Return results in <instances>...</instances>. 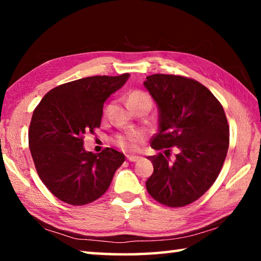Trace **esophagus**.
Masks as SVG:
<instances>
[{"instance_id": "1", "label": "esophagus", "mask_w": 261, "mask_h": 261, "mask_svg": "<svg viewBox=\"0 0 261 261\" xmlns=\"http://www.w3.org/2000/svg\"><path fill=\"white\" fill-rule=\"evenodd\" d=\"M126 159H127V161H130V162H136V161L139 160L140 156H138V155H127Z\"/></svg>"}]
</instances>
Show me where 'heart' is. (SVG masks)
<instances>
[{
    "instance_id": "b5f03b06",
    "label": "heart",
    "mask_w": 261,
    "mask_h": 261,
    "mask_svg": "<svg viewBox=\"0 0 261 261\" xmlns=\"http://www.w3.org/2000/svg\"><path fill=\"white\" fill-rule=\"evenodd\" d=\"M127 102L130 105L136 103H149L151 105V98L147 93L141 91H135L129 95ZM116 143L120 147H122L125 151H134L136 149L137 145H138L141 140H143V135L138 131H131L127 132L125 135H120L116 137Z\"/></svg>"
}]
</instances>
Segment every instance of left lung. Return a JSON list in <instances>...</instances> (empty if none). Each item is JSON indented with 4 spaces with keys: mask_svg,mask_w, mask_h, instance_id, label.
I'll return each mask as SVG.
<instances>
[{
    "mask_svg": "<svg viewBox=\"0 0 261 261\" xmlns=\"http://www.w3.org/2000/svg\"><path fill=\"white\" fill-rule=\"evenodd\" d=\"M144 86L155 101L159 130L151 147L165 154L148 156L154 171L148 193L161 204L182 207L208 190L221 171L229 147L226 114L208 88L193 79L155 73ZM180 153L171 163V147Z\"/></svg>",
    "mask_w": 261,
    "mask_h": 261,
    "instance_id": "obj_1",
    "label": "left lung"
}]
</instances>
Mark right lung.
<instances>
[{
	"label": "right lung",
	"mask_w": 261,
	"mask_h": 261,
	"mask_svg": "<svg viewBox=\"0 0 261 261\" xmlns=\"http://www.w3.org/2000/svg\"><path fill=\"white\" fill-rule=\"evenodd\" d=\"M129 73L93 76L60 85L34 109L29 145L35 169L47 189L70 205H86L107 191L124 154L84 148V135L100 126L103 103L124 85Z\"/></svg>",
	"instance_id": "add662e5"
}]
</instances>
